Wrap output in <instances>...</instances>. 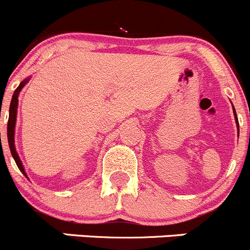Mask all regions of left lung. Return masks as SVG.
I'll return each mask as SVG.
<instances>
[{
	"instance_id": "left-lung-1",
	"label": "left lung",
	"mask_w": 250,
	"mask_h": 250,
	"mask_svg": "<svg viewBox=\"0 0 250 250\" xmlns=\"http://www.w3.org/2000/svg\"><path fill=\"white\" fill-rule=\"evenodd\" d=\"M233 114H234V119H236V124H237V128H238V136H239V124H238V119H237V114H236V110H234V107H233Z\"/></svg>"
}]
</instances>
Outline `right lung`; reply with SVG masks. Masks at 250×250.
<instances>
[{"mask_svg": "<svg viewBox=\"0 0 250 250\" xmlns=\"http://www.w3.org/2000/svg\"><path fill=\"white\" fill-rule=\"evenodd\" d=\"M29 83V78L25 79L24 81H21V85L17 87V90L14 91L13 97H12L11 105H9V118H8V124H7V137H8V145L9 149H11L12 157H13L14 162L17 163V167H19L21 172L26 176V172L24 170L23 164H21V159H19V155L16 150V146H14V128H16V122H17V108H18V96L21 93V88Z\"/></svg>", "mask_w": 250, "mask_h": 250, "instance_id": "right-lung-1", "label": "right lung"}]
</instances>
